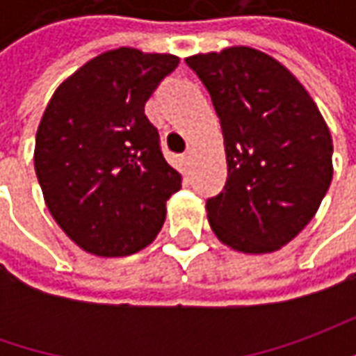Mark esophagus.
<instances>
[{"label": "esophagus", "instance_id": "esophagus-1", "mask_svg": "<svg viewBox=\"0 0 356 356\" xmlns=\"http://www.w3.org/2000/svg\"><path fill=\"white\" fill-rule=\"evenodd\" d=\"M182 158H184L186 166H192V160H194V150H192V148H188Z\"/></svg>", "mask_w": 356, "mask_h": 356}]
</instances>
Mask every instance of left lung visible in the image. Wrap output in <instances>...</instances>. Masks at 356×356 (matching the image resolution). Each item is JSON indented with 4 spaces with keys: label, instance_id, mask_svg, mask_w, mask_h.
I'll use <instances>...</instances> for the list:
<instances>
[{
    "label": "left lung",
    "instance_id": "obj_1",
    "mask_svg": "<svg viewBox=\"0 0 356 356\" xmlns=\"http://www.w3.org/2000/svg\"><path fill=\"white\" fill-rule=\"evenodd\" d=\"M186 65L210 92L226 144V186L206 202L213 234L238 252H275L329 190L331 132L303 85L261 51L229 47Z\"/></svg>",
    "mask_w": 356,
    "mask_h": 356
}]
</instances>
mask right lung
<instances>
[{"label":"right lung","instance_id":"add662e5","mask_svg":"<svg viewBox=\"0 0 356 356\" xmlns=\"http://www.w3.org/2000/svg\"><path fill=\"white\" fill-rule=\"evenodd\" d=\"M178 57L120 47L90 59L51 97L35 138L49 212L85 252L146 248L182 178L164 160L144 104Z\"/></svg>","mask_w":356,"mask_h":356}]
</instances>
